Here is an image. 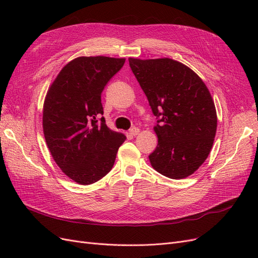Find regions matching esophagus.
<instances>
[{
    "label": "esophagus",
    "mask_w": 258,
    "mask_h": 258,
    "mask_svg": "<svg viewBox=\"0 0 258 258\" xmlns=\"http://www.w3.org/2000/svg\"><path fill=\"white\" fill-rule=\"evenodd\" d=\"M140 132V129L139 128H137V127H134V128H131L130 129V131H129V134L131 135V136H137L138 134Z\"/></svg>",
    "instance_id": "obj_1"
}]
</instances>
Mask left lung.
Segmentation results:
<instances>
[{
  "label": "left lung",
  "mask_w": 258,
  "mask_h": 258,
  "mask_svg": "<svg viewBox=\"0 0 258 258\" xmlns=\"http://www.w3.org/2000/svg\"><path fill=\"white\" fill-rule=\"evenodd\" d=\"M129 64L158 117L152 167L173 179L191 175L206 161L217 127L214 101L191 69L170 58H129Z\"/></svg>",
  "instance_id": "obj_1"
}]
</instances>
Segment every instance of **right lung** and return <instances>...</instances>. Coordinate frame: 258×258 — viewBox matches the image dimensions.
<instances>
[{
	"label": "right lung",
	"mask_w": 258,
	"mask_h": 258,
	"mask_svg": "<svg viewBox=\"0 0 258 258\" xmlns=\"http://www.w3.org/2000/svg\"><path fill=\"white\" fill-rule=\"evenodd\" d=\"M124 58L79 57L62 68L46 93L43 131L48 150L68 177L89 185L114 166L126 136L106 126L101 103L105 85Z\"/></svg>",
	"instance_id": "add662e5"
}]
</instances>
